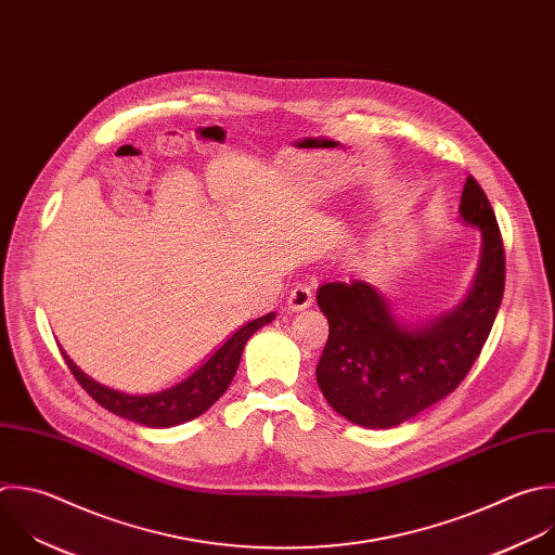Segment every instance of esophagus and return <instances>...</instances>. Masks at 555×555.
<instances>
[{
    "mask_svg": "<svg viewBox=\"0 0 555 555\" xmlns=\"http://www.w3.org/2000/svg\"><path fill=\"white\" fill-rule=\"evenodd\" d=\"M311 302H313V292H311V287L305 285V283H298V285L289 292V296H287V309H289V311H302V309H307Z\"/></svg>",
    "mask_w": 555,
    "mask_h": 555,
    "instance_id": "1",
    "label": "esophagus"
}]
</instances>
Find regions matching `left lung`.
Returning <instances> with one entry per match:
<instances>
[{"instance_id": "left-lung-1", "label": "left lung", "mask_w": 555, "mask_h": 555, "mask_svg": "<svg viewBox=\"0 0 555 555\" xmlns=\"http://www.w3.org/2000/svg\"><path fill=\"white\" fill-rule=\"evenodd\" d=\"M460 220L481 233V255L468 294L434 318L408 320L371 283H324L318 307L328 339L315 367L326 403L348 423L392 429L449 397L479 357L505 285V255L494 211L473 176Z\"/></svg>"}]
</instances>
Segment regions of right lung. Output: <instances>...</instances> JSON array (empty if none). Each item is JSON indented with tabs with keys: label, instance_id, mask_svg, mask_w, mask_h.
I'll return each instance as SVG.
<instances>
[{
	"label": "right lung",
	"instance_id": "obj_1",
	"mask_svg": "<svg viewBox=\"0 0 555 555\" xmlns=\"http://www.w3.org/2000/svg\"><path fill=\"white\" fill-rule=\"evenodd\" d=\"M274 311L266 313L257 320L246 322L242 328H237L201 367L184 377L182 382L152 395H128L115 388H108L93 377H89L85 371L72 361V357L61 348L69 371L78 379V384L87 390V395L100 403L104 410L113 412L115 416L128 418L132 423H139L143 427L152 429H165L176 427L188 421L198 418L205 414L231 386L237 365L244 352L246 341L266 324L274 320Z\"/></svg>",
	"mask_w": 555,
	"mask_h": 555
}]
</instances>
